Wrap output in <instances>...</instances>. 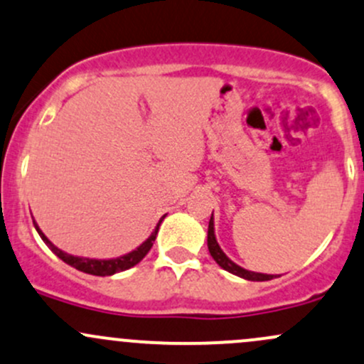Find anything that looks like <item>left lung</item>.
<instances>
[{
    "label": "left lung",
    "instance_id": "obj_1",
    "mask_svg": "<svg viewBox=\"0 0 364 364\" xmlns=\"http://www.w3.org/2000/svg\"><path fill=\"white\" fill-rule=\"evenodd\" d=\"M207 247H209V252L213 255V259L218 262L223 269L228 271L231 274H237L243 279H250V282H267V279H273L274 274H264V273H255V271H249L245 267L238 266L237 262L231 261L228 255L223 252V249L219 247L218 240H215V233H214V213L210 215L209 221V230H207Z\"/></svg>",
    "mask_w": 364,
    "mask_h": 364
}]
</instances>
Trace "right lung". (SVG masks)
I'll use <instances>...</instances> for the list:
<instances>
[{
	"label": "right lung",
	"mask_w": 364,
	"mask_h": 364,
	"mask_svg": "<svg viewBox=\"0 0 364 364\" xmlns=\"http://www.w3.org/2000/svg\"><path fill=\"white\" fill-rule=\"evenodd\" d=\"M166 218V215H162L161 221L157 223V226H155V230L151 231V235L149 238H146L145 242L141 243V245L136 247L134 250H131V252L124 254V255H119V257H114V259H91V257H79V255H72V254H67L63 252L62 249H58L57 245H53L50 240H48V237L45 233L41 231V228L38 226V223H34V228L36 231L39 233V237H41V240L46 243L48 247H50V250L53 252L57 257L62 259L63 262H67V264L75 267V269L82 271V273H87V274H95V277H110V274H115V273H121V271H126L129 269V267L136 266L139 261H141L143 257H145L146 254H149V250L151 249V245H154L155 238H157V233H159V226H161L162 219Z\"/></svg>",
	"instance_id": "obj_1"
}]
</instances>
